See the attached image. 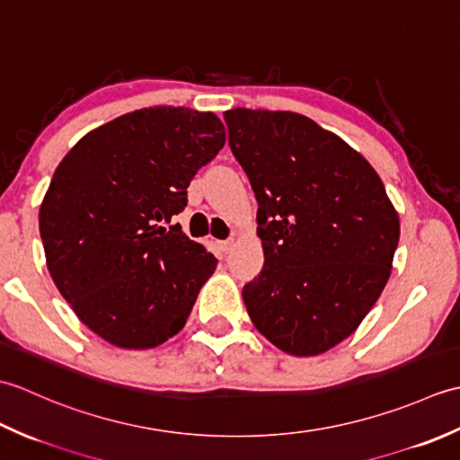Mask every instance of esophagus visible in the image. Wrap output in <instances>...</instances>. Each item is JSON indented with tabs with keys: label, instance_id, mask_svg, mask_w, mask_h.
I'll return each instance as SVG.
<instances>
[{
	"label": "esophagus",
	"instance_id": "34e87169",
	"mask_svg": "<svg viewBox=\"0 0 460 460\" xmlns=\"http://www.w3.org/2000/svg\"><path fill=\"white\" fill-rule=\"evenodd\" d=\"M219 247H221V251H223V252H229L233 247H235V241H233V239H229V241H221V243H219Z\"/></svg>",
	"mask_w": 460,
	"mask_h": 460
}]
</instances>
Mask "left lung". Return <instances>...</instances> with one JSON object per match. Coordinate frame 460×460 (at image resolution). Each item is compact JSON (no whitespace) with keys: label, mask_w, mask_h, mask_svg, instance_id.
Listing matches in <instances>:
<instances>
[{"label":"left lung","mask_w":460,"mask_h":460,"mask_svg":"<svg viewBox=\"0 0 460 460\" xmlns=\"http://www.w3.org/2000/svg\"><path fill=\"white\" fill-rule=\"evenodd\" d=\"M225 122L259 201L265 267L243 288L251 322L285 354H324L385 288L399 215L364 155L308 116L231 109Z\"/></svg>","instance_id":"obj_1"}]
</instances>
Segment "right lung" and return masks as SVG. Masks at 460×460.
<instances>
[{"label": "right lung", "mask_w": 460, "mask_h": 460, "mask_svg": "<svg viewBox=\"0 0 460 460\" xmlns=\"http://www.w3.org/2000/svg\"><path fill=\"white\" fill-rule=\"evenodd\" d=\"M223 146L213 112L150 106L84 134L57 165L39 209L49 275L109 344L148 349L185 326L217 259L165 223Z\"/></svg>", "instance_id": "1"}]
</instances>
